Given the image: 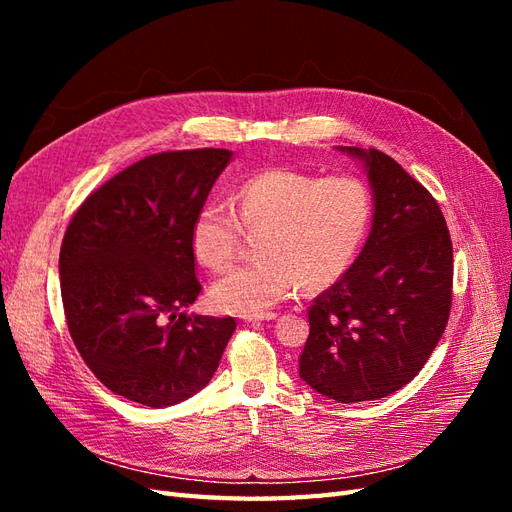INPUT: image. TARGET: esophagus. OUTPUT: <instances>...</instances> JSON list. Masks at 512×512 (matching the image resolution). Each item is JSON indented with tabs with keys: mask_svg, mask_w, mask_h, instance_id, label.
Instances as JSON below:
<instances>
[{
	"mask_svg": "<svg viewBox=\"0 0 512 512\" xmlns=\"http://www.w3.org/2000/svg\"><path fill=\"white\" fill-rule=\"evenodd\" d=\"M277 314L275 312H262V314H250V316H243L245 322H265V320H275Z\"/></svg>",
	"mask_w": 512,
	"mask_h": 512,
	"instance_id": "obj_1",
	"label": "esophagus"
}]
</instances>
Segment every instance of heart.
Masks as SVG:
<instances>
[{"label":"heart","mask_w":512,"mask_h":512,"mask_svg":"<svg viewBox=\"0 0 512 512\" xmlns=\"http://www.w3.org/2000/svg\"><path fill=\"white\" fill-rule=\"evenodd\" d=\"M235 211L207 203L192 222V252L200 265L224 269L237 256L243 230L256 237L260 258L226 271L211 286L224 312L262 314L299 288L318 290L344 275L359 252L374 213L367 183L339 175L320 179L271 168L235 190Z\"/></svg>","instance_id":"obj_1"}]
</instances>
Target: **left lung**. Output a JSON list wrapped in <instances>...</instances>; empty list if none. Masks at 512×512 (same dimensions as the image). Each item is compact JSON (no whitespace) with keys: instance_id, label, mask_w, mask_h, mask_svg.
I'll return each instance as SVG.
<instances>
[{"instance_id":"left-lung-1","label":"left lung","mask_w":512,"mask_h":512,"mask_svg":"<svg viewBox=\"0 0 512 512\" xmlns=\"http://www.w3.org/2000/svg\"><path fill=\"white\" fill-rule=\"evenodd\" d=\"M339 151L363 162L374 218L359 258L309 307L299 376L356 404L399 391L438 346L453 301V243L436 198L391 156Z\"/></svg>"}]
</instances>
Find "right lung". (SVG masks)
Here are the masks:
<instances>
[{
  "label": "right lung",
  "mask_w": 512,
  "mask_h": 512,
  "mask_svg": "<svg viewBox=\"0 0 512 512\" xmlns=\"http://www.w3.org/2000/svg\"><path fill=\"white\" fill-rule=\"evenodd\" d=\"M228 149L166 151L121 170L74 213L59 252L76 350L115 395L175 406L209 384L235 318L188 314L200 282L192 222Z\"/></svg>",
  "instance_id": "add662e5"
}]
</instances>
